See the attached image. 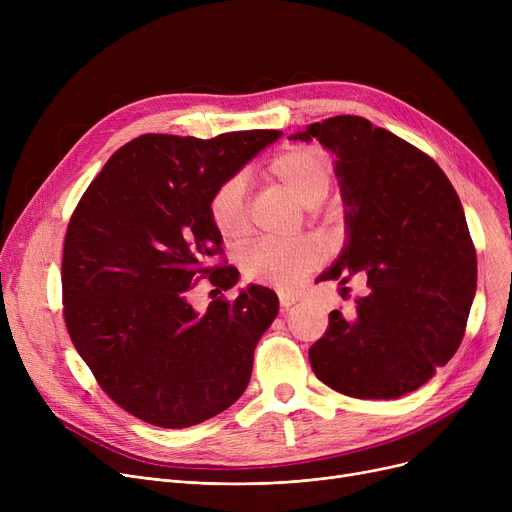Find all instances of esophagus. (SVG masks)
Returning a JSON list of instances; mask_svg holds the SVG:
<instances>
[{
  "label": "esophagus",
  "mask_w": 512,
  "mask_h": 512,
  "mask_svg": "<svg viewBox=\"0 0 512 512\" xmlns=\"http://www.w3.org/2000/svg\"><path fill=\"white\" fill-rule=\"evenodd\" d=\"M278 297H280V307L282 309H288V307H292L294 303L299 301V294H294V292H280Z\"/></svg>",
  "instance_id": "1"
}]
</instances>
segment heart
I'll list each match as a JSON object with an SVG mask.
<instances>
[{
    "instance_id": "obj_1",
    "label": "heart",
    "mask_w": 512,
    "mask_h": 512,
    "mask_svg": "<svg viewBox=\"0 0 512 512\" xmlns=\"http://www.w3.org/2000/svg\"><path fill=\"white\" fill-rule=\"evenodd\" d=\"M276 182L297 197L305 207H315L332 191V166L324 151L309 145H294L280 151L267 166ZM209 222L224 240H240L249 232L247 180L232 174L213 188L207 201ZM326 249L313 234L290 240H259L240 257L247 280L270 284L280 290L297 286L324 261Z\"/></svg>"
}]
</instances>
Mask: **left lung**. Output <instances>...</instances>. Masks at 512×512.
<instances>
[{
  "instance_id": "1",
  "label": "left lung",
  "mask_w": 512,
  "mask_h": 512,
  "mask_svg": "<svg viewBox=\"0 0 512 512\" xmlns=\"http://www.w3.org/2000/svg\"><path fill=\"white\" fill-rule=\"evenodd\" d=\"M292 139H317L338 157L348 236L317 282L357 276L367 286L351 315L330 313L309 348L311 367L346 396H405L465 336L477 257L461 199L432 157L361 116L315 122Z\"/></svg>"
}]
</instances>
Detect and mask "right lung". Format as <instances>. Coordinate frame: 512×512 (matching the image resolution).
<instances>
[{
	"label": "right lung",
	"mask_w": 512,
	"mask_h": 512,
	"mask_svg": "<svg viewBox=\"0 0 512 512\" xmlns=\"http://www.w3.org/2000/svg\"><path fill=\"white\" fill-rule=\"evenodd\" d=\"M280 130L213 139L141 134L120 147L72 211L62 257L64 321L78 355L118 407L157 427L226 411L251 380L253 353L278 315L276 292L249 286L205 313L188 303L201 278L228 290L207 201Z\"/></svg>",
	"instance_id": "1"
}]
</instances>
